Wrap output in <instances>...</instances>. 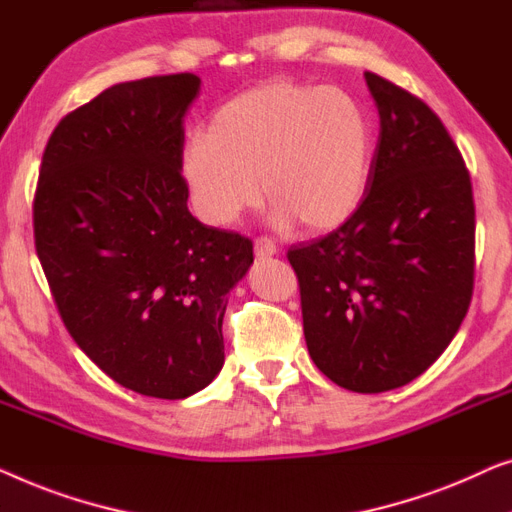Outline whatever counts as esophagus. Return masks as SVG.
Wrapping results in <instances>:
<instances>
[{
  "label": "esophagus",
  "instance_id": "34e87169",
  "mask_svg": "<svg viewBox=\"0 0 512 512\" xmlns=\"http://www.w3.org/2000/svg\"><path fill=\"white\" fill-rule=\"evenodd\" d=\"M278 253V246L273 243L271 239H266V236H257L255 239V257L264 259V257H271Z\"/></svg>",
  "mask_w": 512,
  "mask_h": 512
}]
</instances>
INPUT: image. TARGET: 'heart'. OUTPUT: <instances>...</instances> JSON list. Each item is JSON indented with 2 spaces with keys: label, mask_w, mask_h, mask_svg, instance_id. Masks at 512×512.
<instances>
[{
  "label": "heart",
  "mask_w": 512,
  "mask_h": 512,
  "mask_svg": "<svg viewBox=\"0 0 512 512\" xmlns=\"http://www.w3.org/2000/svg\"><path fill=\"white\" fill-rule=\"evenodd\" d=\"M373 148L355 95L278 78L222 104L206 132L187 139L181 174L206 225L232 227L264 192L276 225L329 232L362 204Z\"/></svg>",
  "instance_id": "b5f03b06"
}]
</instances>
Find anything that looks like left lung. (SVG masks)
<instances>
[{
    "instance_id": "1",
    "label": "left lung",
    "mask_w": 512,
    "mask_h": 512,
    "mask_svg": "<svg viewBox=\"0 0 512 512\" xmlns=\"http://www.w3.org/2000/svg\"><path fill=\"white\" fill-rule=\"evenodd\" d=\"M380 136L362 204L322 239L287 250L313 362L345 390L378 394L420 376L469 311L475 206L441 118L364 74Z\"/></svg>"
}]
</instances>
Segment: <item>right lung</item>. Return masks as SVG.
<instances>
[{
    "label": "right lung",
    "instance_id": "1",
    "mask_svg": "<svg viewBox=\"0 0 512 512\" xmlns=\"http://www.w3.org/2000/svg\"><path fill=\"white\" fill-rule=\"evenodd\" d=\"M199 76L118 83L57 122L34 246L64 327L127 390L185 399L225 364L227 294L253 241L187 211L183 118Z\"/></svg>",
    "mask_w": 512,
    "mask_h": 512
}]
</instances>
